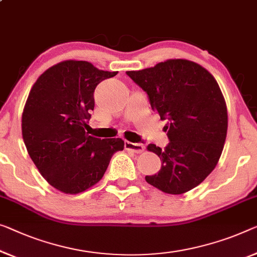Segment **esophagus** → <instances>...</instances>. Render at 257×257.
Segmentation results:
<instances>
[{
    "mask_svg": "<svg viewBox=\"0 0 257 257\" xmlns=\"http://www.w3.org/2000/svg\"><path fill=\"white\" fill-rule=\"evenodd\" d=\"M124 148L125 150H129V151H133L135 153H141L144 151V147L143 144L141 143H132V142H124Z\"/></svg>",
    "mask_w": 257,
    "mask_h": 257,
    "instance_id": "obj_1",
    "label": "esophagus"
}]
</instances>
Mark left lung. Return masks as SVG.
<instances>
[{
    "instance_id": "left-lung-1",
    "label": "left lung",
    "mask_w": 257,
    "mask_h": 257,
    "mask_svg": "<svg viewBox=\"0 0 257 257\" xmlns=\"http://www.w3.org/2000/svg\"><path fill=\"white\" fill-rule=\"evenodd\" d=\"M127 75L147 92L152 109L167 120V147L148 145L162 168L147 175V182L173 195L197 187L214 170L226 140L227 108L217 80L200 64L182 59Z\"/></svg>"
}]
</instances>
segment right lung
Masks as SVG:
<instances>
[{
	"mask_svg": "<svg viewBox=\"0 0 257 257\" xmlns=\"http://www.w3.org/2000/svg\"><path fill=\"white\" fill-rule=\"evenodd\" d=\"M116 74L68 60L47 69L30 91L23 140L40 174L62 193L78 194L94 186L114 153L123 150L121 139L100 140L85 133L95 87Z\"/></svg>",
	"mask_w": 257,
	"mask_h": 257,
	"instance_id": "add662e5",
	"label": "right lung"
}]
</instances>
